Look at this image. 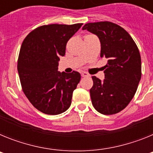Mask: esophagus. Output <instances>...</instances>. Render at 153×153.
I'll use <instances>...</instances> for the list:
<instances>
[{"mask_svg":"<svg viewBox=\"0 0 153 153\" xmlns=\"http://www.w3.org/2000/svg\"><path fill=\"white\" fill-rule=\"evenodd\" d=\"M81 76H82L83 77H86V76H90V74H87L86 72H82V74H81Z\"/></svg>","mask_w":153,"mask_h":153,"instance_id":"1","label":"esophagus"}]
</instances>
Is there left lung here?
Returning a JSON list of instances; mask_svg holds the SVG:
<instances>
[{"instance_id":"1","label":"left lung","mask_w":153,"mask_h":153,"mask_svg":"<svg viewBox=\"0 0 153 153\" xmlns=\"http://www.w3.org/2000/svg\"><path fill=\"white\" fill-rule=\"evenodd\" d=\"M83 30L98 36L100 56L108 59L103 81L92 76V104L102 114H116L126 107L137 90L142 76L140 51L129 33L114 23H88Z\"/></svg>"}]
</instances>
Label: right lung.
<instances>
[{
	"label": "right lung",
	"mask_w": 153,
	"mask_h": 153,
	"mask_svg": "<svg viewBox=\"0 0 153 153\" xmlns=\"http://www.w3.org/2000/svg\"><path fill=\"white\" fill-rule=\"evenodd\" d=\"M83 24H49L32 30L22 43L17 70L22 90L39 111L58 115L69 109L73 92L80 80L76 71H58L67 43Z\"/></svg>",
	"instance_id": "obj_1"
}]
</instances>
